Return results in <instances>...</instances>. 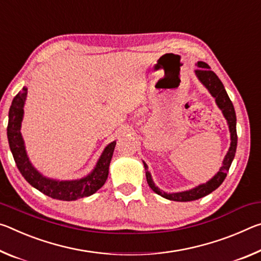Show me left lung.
<instances>
[{"mask_svg":"<svg viewBox=\"0 0 261 261\" xmlns=\"http://www.w3.org/2000/svg\"><path fill=\"white\" fill-rule=\"evenodd\" d=\"M198 67H199L198 69L195 70L196 77H198L200 82H201L204 87L208 89V91L211 92V95L215 98L217 106H219L220 110L222 111L224 118L227 119L228 125H229V130H230V138H231V143H230L229 151L224 157L223 164H222L220 171L211 179V180L207 181L206 184H201V185L196 186L192 190L178 192V193H166V192L161 191L159 187L153 184L151 179V174L148 171V165L143 162L144 169H146L147 181H148V185L150 186V189L155 192V193L163 196V198L168 200H172V201H179V202L193 201V200L203 198V196L212 193L213 191H215L217 187L223 182L225 177H227L230 165H231L232 161L234 159V153H236V148H237L236 112H234L232 102L230 100V98L228 96L227 91H225L221 80L217 77V75L214 71L211 70V67H209L206 62H201V61L198 62Z\"/></svg>","mask_w":261,"mask_h":261,"instance_id":"left-lung-1","label":"left lung"}]
</instances>
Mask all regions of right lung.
<instances>
[{
	"label": "right lung",
	"mask_w": 261,
	"mask_h": 261,
	"mask_svg": "<svg viewBox=\"0 0 261 261\" xmlns=\"http://www.w3.org/2000/svg\"><path fill=\"white\" fill-rule=\"evenodd\" d=\"M27 95L28 89L24 87L22 91L15 96L9 110V121H8L7 128L10 150L12 156H14L17 168L25 178V180L45 195H48L57 200H63V201H72V200L85 198V196L96 193L108 179L109 166L117 142L113 141L104 149L95 169L87 177L77 179V180L61 181L44 177L40 172H38L37 169H34L31 162L29 161L24 141L22 134H20V125H22L24 114L23 108Z\"/></svg>",
	"instance_id": "add662e5"
}]
</instances>
